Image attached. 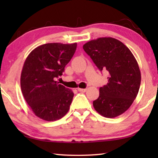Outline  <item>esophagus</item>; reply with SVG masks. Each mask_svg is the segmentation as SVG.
<instances>
[{
    "label": "esophagus",
    "instance_id": "esophagus-1",
    "mask_svg": "<svg viewBox=\"0 0 158 158\" xmlns=\"http://www.w3.org/2000/svg\"><path fill=\"white\" fill-rule=\"evenodd\" d=\"M77 90H78L79 92H83V93H84V92H85L87 90L86 89H80V88H78V89H77Z\"/></svg>",
    "mask_w": 158,
    "mask_h": 158
}]
</instances>
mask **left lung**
I'll return each mask as SVG.
<instances>
[{
	"label": "left lung",
	"mask_w": 158,
	"mask_h": 158,
	"mask_svg": "<svg viewBox=\"0 0 158 158\" xmlns=\"http://www.w3.org/2000/svg\"><path fill=\"white\" fill-rule=\"evenodd\" d=\"M83 49L101 72L109 74L107 84L100 88V95L93 101L96 111L106 118L123 114L137 97L141 84L140 69L132 53L113 37L93 40Z\"/></svg>",
	"instance_id": "1"
}]
</instances>
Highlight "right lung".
I'll list each match as a JSON object with an SVG mask.
<instances>
[{
  "mask_svg": "<svg viewBox=\"0 0 158 158\" xmlns=\"http://www.w3.org/2000/svg\"><path fill=\"white\" fill-rule=\"evenodd\" d=\"M77 43H47L29 53L21 74L23 98L35 116L47 121L68 113L74 93L56 81L73 58Z\"/></svg>",
  "mask_w": 158,
  "mask_h": 158,
  "instance_id": "add662e5",
  "label": "right lung"
}]
</instances>
